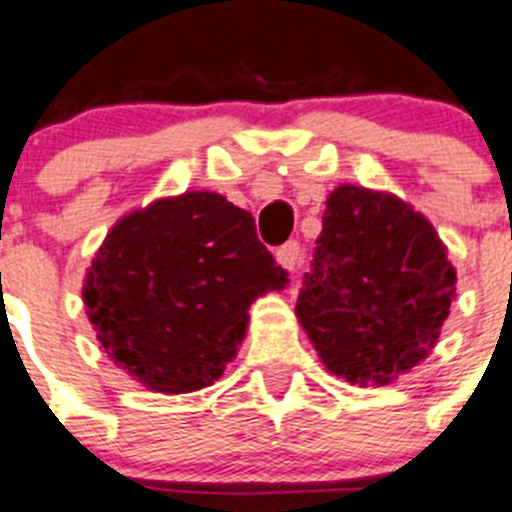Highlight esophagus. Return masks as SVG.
I'll use <instances>...</instances> for the list:
<instances>
[{
  "label": "esophagus",
  "instance_id": "esophagus-1",
  "mask_svg": "<svg viewBox=\"0 0 512 512\" xmlns=\"http://www.w3.org/2000/svg\"><path fill=\"white\" fill-rule=\"evenodd\" d=\"M299 260H302V247L297 242H286L284 247L278 249V263H281V268L289 270V273H294L299 268Z\"/></svg>",
  "mask_w": 512,
  "mask_h": 512
}]
</instances>
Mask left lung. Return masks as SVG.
Wrapping results in <instances>:
<instances>
[{
    "label": "left lung",
    "mask_w": 512,
    "mask_h": 512,
    "mask_svg": "<svg viewBox=\"0 0 512 512\" xmlns=\"http://www.w3.org/2000/svg\"><path fill=\"white\" fill-rule=\"evenodd\" d=\"M315 244L297 318L328 371L386 386L426 360L458 284L429 220L389 191L342 184Z\"/></svg>",
    "instance_id": "left-lung-1"
}]
</instances>
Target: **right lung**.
I'll return each mask as SVG.
<instances>
[{"label": "right lung", "mask_w": 512, "mask_h": 512, "mask_svg": "<svg viewBox=\"0 0 512 512\" xmlns=\"http://www.w3.org/2000/svg\"><path fill=\"white\" fill-rule=\"evenodd\" d=\"M286 284L247 210L186 191L110 228L86 270L83 305L112 363L152 392L186 394L223 376L249 305Z\"/></svg>", "instance_id": "1"}]
</instances>
